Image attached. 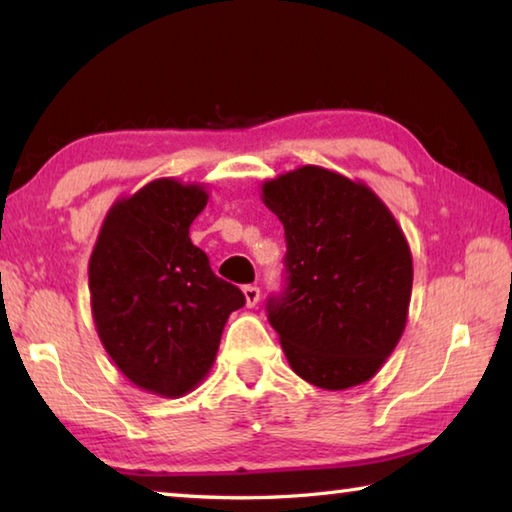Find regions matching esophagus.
<instances>
[{"mask_svg": "<svg viewBox=\"0 0 512 512\" xmlns=\"http://www.w3.org/2000/svg\"><path fill=\"white\" fill-rule=\"evenodd\" d=\"M244 296H246V305L248 307H255L257 302H259V287H255V284H246Z\"/></svg>", "mask_w": 512, "mask_h": 512, "instance_id": "obj_1", "label": "esophagus"}]
</instances>
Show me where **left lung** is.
<instances>
[{
    "instance_id": "left-lung-1",
    "label": "left lung",
    "mask_w": 512,
    "mask_h": 512,
    "mask_svg": "<svg viewBox=\"0 0 512 512\" xmlns=\"http://www.w3.org/2000/svg\"><path fill=\"white\" fill-rule=\"evenodd\" d=\"M262 201L287 239V289L266 311L289 366L327 391L372 379L411 302V250L395 216L370 187L314 164L266 180Z\"/></svg>"
}]
</instances>
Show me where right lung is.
Listing matches in <instances>:
<instances>
[{
  "label": "right lung",
  "mask_w": 512,
  "mask_h": 512,
  "mask_svg": "<svg viewBox=\"0 0 512 512\" xmlns=\"http://www.w3.org/2000/svg\"><path fill=\"white\" fill-rule=\"evenodd\" d=\"M201 185L160 178L110 207L90 257L92 316L103 348L137 388L180 397L201 384L225 320L246 305L189 239Z\"/></svg>",
  "instance_id": "add662e5"
}]
</instances>
